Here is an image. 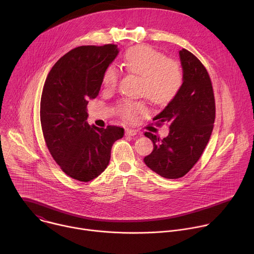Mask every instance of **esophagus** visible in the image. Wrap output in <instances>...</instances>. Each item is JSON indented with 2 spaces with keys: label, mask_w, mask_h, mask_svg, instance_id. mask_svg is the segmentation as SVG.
<instances>
[{
  "label": "esophagus",
  "mask_w": 254,
  "mask_h": 254,
  "mask_svg": "<svg viewBox=\"0 0 254 254\" xmlns=\"http://www.w3.org/2000/svg\"><path fill=\"white\" fill-rule=\"evenodd\" d=\"M126 134H127V135H128V136H134V135L138 134V132H137V131H135V130H133V129L127 128V129L126 130Z\"/></svg>",
  "instance_id": "esophagus-1"
}]
</instances>
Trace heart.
<instances>
[{
    "mask_svg": "<svg viewBox=\"0 0 254 254\" xmlns=\"http://www.w3.org/2000/svg\"><path fill=\"white\" fill-rule=\"evenodd\" d=\"M125 67L131 73L142 76L140 94L146 95L155 103L172 100L183 83V72L178 62L167 59L160 51L149 46H137L128 49L123 58ZM120 73L115 65L108 66L102 77L106 88H114L119 82ZM147 107L141 102L126 101L120 106L122 115L134 120Z\"/></svg>",
    "mask_w": 254,
    "mask_h": 254,
    "instance_id": "heart-1",
    "label": "heart"
}]
</instances>
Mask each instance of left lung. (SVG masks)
<instances>
[{
    "instance_id": "obj_1",
    "label": "left lung",
    "mask_w": 254,
    "mask_h": 254,
    "mask_svg": "<svg viewBox=\"0 0 254 254\" xmlns=\"http://www.w3.org/2000/svg\"><path fill=\"white\" fill-rule=\"evenodd\" d=\"M183 83L176 96L153 121L168 124L169 134L161 139L144 132L154 144L143 158L152 171L166 179L185 176L200 159L209 141L215 120V99L208 72L186 49L179 51Z\"/></svg>"
}]
</instances>
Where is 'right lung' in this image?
Listing matches in <instances>:
<instances>
[{"mask_svg": "<svg viewBox=\"0 0 254 254\" xmlns=\"http://www.w3.org/2000/svg\"><path fill=\"white\" fill-rule=\"evenodd\" d=\"M119 52L114 44L76 47L54 64L45 80L40 120L47 148L62 171L81 182L106 169L114 142L125 134L121 127L86 123L88 100L98 95L104 71Z\"/></svg>", "mask_w": 254, "mask_h": 254, "instance_id": "1", "label": "right lung"}]
</instances>
